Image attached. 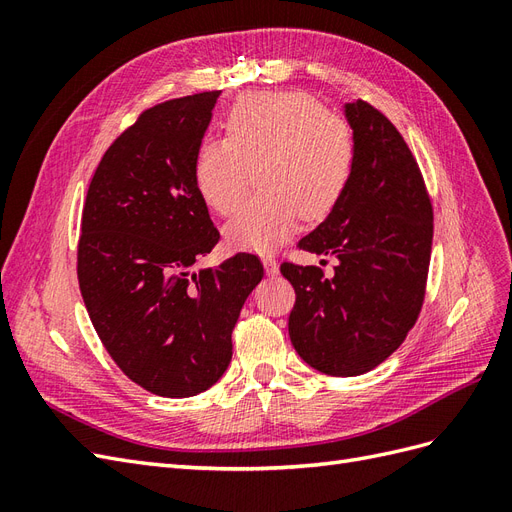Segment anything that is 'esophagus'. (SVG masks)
Returning a JSON list of instances; mask_svg holds the SVG:
<instances>
[{
  "mask_svg": "<svg viewBox=\"0 0 512 512\" xmlns=\"http://www.w3.org/2000/svg\"><path fill=\"white\" fill-rule=\"evenodd\" d=\"M262 265H265V271H267V275H271V277L280 273V265H277V260H275L273 254H265V256H262Z\"/></svg>",
  "mask_w": 512,
  "mask_h": 512,
  "instance_id": "34e87169",
  "label": "esophagus"
}]
</instances>
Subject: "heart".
I'll use <instances>...</instances> for the list:
<instances>
[{
	"instance_id": "1",
	"label": "heart",
	"mask_w": 512,
	"mask_h": 512,
	"mask_svg": "<svg viewBox=\"0 0 512 512\" xmlns=\"http://www.w3.org/2000/svg\"><path fill=\"white\" fill-rule=\"evenodd\" d=\"M256 168L258 194L226 226L241 250L267 252L297 228L322 220L342 200L354 168L348 123L303 91H254L226 113V138L196 149L194 181L220 215L235 213Z\"/></svg>"
}]
</instances>
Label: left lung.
I'll return each instance as SVG.
<instances>
[{
    "label": "left lung",
    "mask_w": 512,
    "mask_h": 512,
    "mask_svg": "<svg viewBox=\"0 0 512 512\" xmlns=\"http://www.w3.org/2000/svg\"><path fill=\"white\" fill-rule=\"evenodd\" d=\"M354 136L348 188L299 250L333 256L320 267L284 262L297 301L288 333L301 359L327 376H361L401 346L421 314L433 209L404 136L363 100L344 104Z\"/></svg>",
    "instance_id": "8db88e82"
}]
</instances>
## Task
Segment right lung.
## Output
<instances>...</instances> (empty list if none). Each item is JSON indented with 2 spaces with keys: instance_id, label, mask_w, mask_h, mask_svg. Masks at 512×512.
Segmentation results:
<instances>
[{
  "instance_id": "obj_1",
  "label": "right lung",
  "mask_w": 512,
  "mask_h": 512,
  "mask_svg": "<svg viewBox=\"0 0 512 512\" xmlns=\"http://www.w3.org/2000/svg\"><path fill=\"white\" fill-rule=\"evenodd\" d=\"M222 91L147 108L106 149L89 183L79 286L106 352L160 397H192L232 359V329L265 275L254 254L192 273L220 232L194 181L196 149Z\"/></svg>"
}]
</instances>
